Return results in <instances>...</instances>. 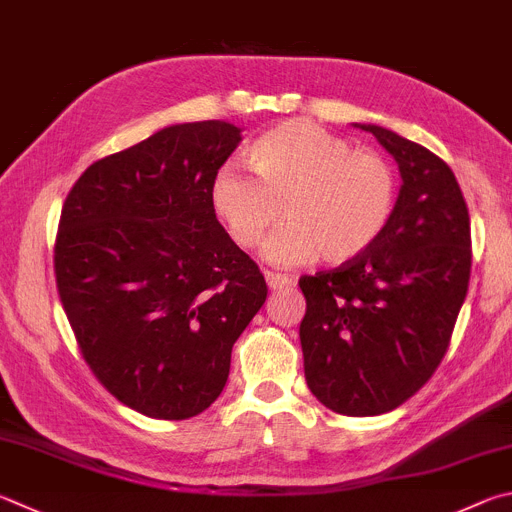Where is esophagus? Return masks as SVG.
<instances>
[{"mask_svg":"<svg viewBox=\"0 0 512 512\" xmlns=\"http://www.w3.org/2000/svg\"><path fill=\"white\" fill-rule=\"evenodd\" d=\"M266 282L271 286V291H280V288H286L291 284V277L282 273H266Z\"/></svg>","mask_w":512,"mask_h":512,"instance_id":"esophagus-1","label":"esophagus"}]
</instances>
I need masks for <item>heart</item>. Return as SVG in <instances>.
Masks as SVG:
<instances>
[{"label": "heart", "instance_id": "obj_1", "mask_svg": "<svg viewBox=\"0 0 512 512\" xmlns=\"http://www.w3.org/2000/svg\"><path fill=\"white\" fill-rule=\"evenodd\" d=\"M246 159L256 176L235 163L217 167L210 203L241 248H257L284 217L266 248L275 264L315 255L324 264L351 262L378 244L396 215L392 163L309 120L268 127L250 141Z\"/></svg>", "mask_w": 512, "mask_h": 512}]
</instances>
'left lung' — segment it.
I'll list each match as a JSON object with an SVG mask.
<instances>
[{"instance_id": "left-lung-1", "label": "left lung", "mask_w": 512, "mask_h": 512, "mask_svg": "<svg viewBox=\"0 0 512 512\" xmlns=\"http://www.w3.org/2000/svg\"><path fill=\"white\" fill-rule=\"evenodd\" d=\"M401 170L396 215L374 248L300 277L304 378L345 416H376L412 398L450 347L466 300L470 215L454 172L423 145L360 125Z\"/></svg>"}]
</instances>
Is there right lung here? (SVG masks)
<instances>
[{"instance_id":"1","label":"right lung","mask_w":512,"mask_h":512,"mask_svg":"<svg viewBox=\"0 0 512 512\" xmlns=\"http://www.w3.org/2000/svg\"><path fill=\"white\" fill-rule=\"evenodd\" d=\"M239 141L224 120L165 127L91 163L62 206L55 284L82 358L150 418L208 410L266 302L259 266L210 203L212 174Z\"/></svg>"}]
</instances>
